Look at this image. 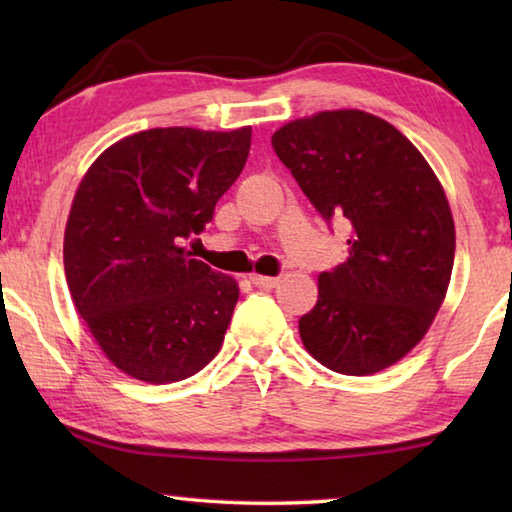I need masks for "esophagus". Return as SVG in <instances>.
<instances>
[{
  "instance_id": "esophagus-1",
  "label": "esophagus",
  "mask_w": 512,
  "mask_h": 512,
  "mask_svg": "<svg viewBox=\"0 0 512 512\" xmlns=\"http://www.w3.org/2000/svg\"><path fill=\"white\" fill-rule=\"evenodd\" d=\"M250 282L255 284V287H259V289H273V287H277V277H268V275H259V273H253L250 275Z\"/></svg>"
}]
</instances>
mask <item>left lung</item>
Returning a JSON list of instances; mask_svg holds the SVG:
<instances>
[{"label": "left lung", "instance_id": "left-lung-1", "mask_svg": "<svg viewBox=\"0 0 512 512\" xmlns=\"http://www.w3.org/2000/svg\"><path fill=\"white\" fill-rule=\"evenodd\" d=\"M271 144L320 216L350 230V257L318 275L300 339L329 370L375 375L424 339L445 300L456 250L445 189L393 124L363 110L293 119Z\"/></svg>", "mask_w": 512, "mask_h": 512}]
</instances>
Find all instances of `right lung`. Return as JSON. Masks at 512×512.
<instances>
[{"label":"right lung","instance_id":"add662e5","mask_svg":"<svg viewBox=\"0 0 512 512\" xmlns=\"http://www.w3.org/2000/svg\"><path fill=\"white\" fill-rule=\"evenodd\" d=\"M253 128H151L85 171L65 225V277L103 354L146 384L196 375L221 350L235 277L183 246L244 169Z\"/></svg>","mask_w":512,"mask_h":512}]
</instances>
